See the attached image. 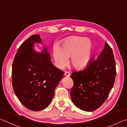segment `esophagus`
Masks as SVG:
<instances>
[{
  "label": "esophagus",
  "mask_w": 127,
  "mask_h": 127,
  "mask_svg": "<svg viewBox=\"0 0 127 127\" xmlns=\"http://www.w3.org/2000/svg\"><path fill=\"white\" fill-rule=\"evenodd\" d=\"M64 76L66 77H69L70 76V73L68 72H65L64 73Z\"/></svg>",
  "instance_id": "1"
}]
</instances>
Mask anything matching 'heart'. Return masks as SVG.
Instances as JSON below:
<instances>
[{
  "label": "heart",
  "instance_id": "1",
  "mask_svg": "<svg viewBox=\"0 0 127 127\" xmlns=\"http://www.w3.org/2000/svg\"><path fill=\"white\" fill-rule=\"evenodd\" d=\"M92 51V45L89 39L73 36L64 41L60 48L55 46L53 57L59 68H63L68 63V58L70 57L71 65L76 69H81L89 64Z\"/></svg>",
  "mask_w": 127,
  "mask_h": 127
}]
</instances>
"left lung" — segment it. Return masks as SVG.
Returning a JSON list of instances; mask_svg holds the SVG:
<instances>
[{
  "instance_id": "obj_1",
  "label": "left lung",
  "mask_w": 127,
  "mask_h": 127,
  "mask_svg": "<svg viewBox=\"0 0 127 127\" xmlns=\"http://www.w3.org/2000/svg\"><path fill=\"white\" fill-rule=\"evenodd\" d=\"M115 61L112 49L105 42L104 49L87 67L73 72L74 85L70 91L73 102L81 110L93 111L101 106L114 83Z\"/></svg>"
}]
</instances>
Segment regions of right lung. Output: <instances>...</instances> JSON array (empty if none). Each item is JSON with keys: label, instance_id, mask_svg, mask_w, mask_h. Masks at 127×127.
<instances>
[{"label": "right lung", "instance_id": "right-lung-1", "mask_svg": "<svg viewBox=\"0 0 127 127\" xmlns=\"http://www.w3.org/2000/svg\"><path fill=\"white\" fill-rule=\"evenodd\" d=\"M35 42H42L34 35L22 43L12 65V86L17 97L27 109L43 110L52 100L56 87L64 72L53 65L44 46L42 52L33 50Z\"/></svg>", "mask_w": 127, "mask_h": 127}]
</instances>
